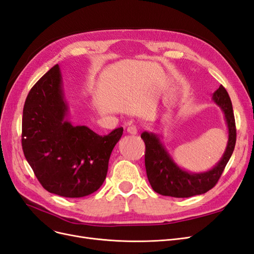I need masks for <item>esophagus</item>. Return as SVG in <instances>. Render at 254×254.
I'll return each instance as SVG.
<instances>
[{
  "label": "esophagus",
  "instance_id": "obj_1",
  "mask_svg": "<svg viewBox=\"0 0 254 254\" xmlns=\"http://www.w3.org/2000/svg\"><path fill=\"white\" fill-rule=\"evenodd\" d=\"M127 132L130 135H136L138 133V127L136 126H129L127 128Z\"/></svg>",
  "mask_w": 254,
  "mask_h": 254
}]
</instances>
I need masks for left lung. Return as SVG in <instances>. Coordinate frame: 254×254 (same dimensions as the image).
<instances>
[{"label": "left lung", "mask_w": 254, "mask_h": 254, "mask_svg": "<svg viewBox=\"0 0 254 254\" xmlns=\"http://www.w3.org/2000/svg\"><path fill=\"white\" fill-rule=\"evenodd\" d=\"M212 100L222 110L228 128V141L222 158L208 171L192 173L179 167L162 141V135L143 132L145 143L144 163L152 189L161 195L172 197H191L208 192L213 188L234 151L236 141L235 120L232 103L227 91L220 85L212 96Z\"/></svg>", "instance_id": "left-lung-1"}]
</instances>
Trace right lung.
Masks as SVG:
<instances>
[{
	"instance_id": "right-lung-1",
	"label": "right lung",
	"mask_w": 254,
	"mask_h": 254,
	"mask_svg": "<svg viewBox=\"0 0 254 254\" xmlns=\"http://www.w3.org/2000/svg\"><path fill=\"white\" fill-rule=\"evenodd\" d=\"M59 65L30 89L23 109L22 148L40 184L63 197H83L102 186L124 128L100 136L73 126Z\"/></svg>"
}]
</instances>
